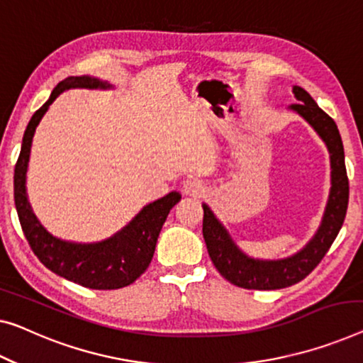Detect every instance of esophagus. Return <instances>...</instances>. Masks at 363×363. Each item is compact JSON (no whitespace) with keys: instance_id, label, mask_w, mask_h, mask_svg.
Here are the masks:
<instances>
[{"instance_id":"1","label":"esophagus","mask_w":363,"mask_h":363,"mask_svg":"<svg viewBox=\"0 0 363 363\" xmlns=\"http://www.w3.org/2000/svg\"><path fill=\"white\" fill-rule=\"evenodd\" d=\"M182 191L186 196H192V197H200L205 192V186L200 179H186L182 182Z\"/></svg>"}]
</instances>
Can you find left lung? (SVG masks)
<instances>
[{
	"instance_id": "obj_1",
	"label": "left lung",
	"mask_w": 363,
	"mask_h": 363,
	"mask_svg": "<svg viewBox=\"0 0 363 363\" xmlns=\"http://www.w3.org/2000/svg\"><path fill=\"white\" fill-rule=\"evenodd\" d=\"M298 104L290 109L301 116L326 145L331 161V189L320 228L298 252L284 259H254L236 246L228 230L221 225L207 203L203 207V240L216 270L230 284L247 290H277L298 284L321 262L324 254L342 228L349 203V179L344 147L336 122L320 109L315 99L300 86L291 88Z\"/></svg>"
}]
</instances>
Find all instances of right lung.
I'll list each match as a JSON object with an SVG mask.
<instances>
[{"label":"right lung","instance_id":"obj_1","mask_svg":"<svg viewBox=\"0 0 363 363\" xmlns=\"http://www.w3.org/2000/svg\"><path fill=\"white\" fill-rule=\"evenodd\" d=\"M73 88L111 89L112 84L94 77H69L60 81L48 101L29 121L23 138V147L14 167V203L26 240L39 261L69 282L93 290H116L133 284L153 259L156 241L167 213L181 200V194L172 191L167 196L140 210L121 231L97 242H73L53 236L43 228L32 212L27 199L26 177L32 138L48 107L63 91Z\"/></svg>","mask_w":363,"mask_h":363}]
</instances>
